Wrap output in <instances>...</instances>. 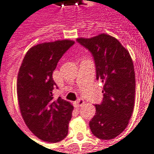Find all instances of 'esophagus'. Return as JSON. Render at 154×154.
Instances as JSON below:
<instances>
[{
    "label": "esophagus",
    "instance_id": "obj_1",
    "mask_svg": "<svg viewBox=\"0 0 154 154\" xmlns=\"http://www.w3.org/2000/svg\"><path fill=\"white\" fill-rule=\"evenodd\" d=\"M84 104H85V101H84V99H82V98H79V99H78L76 102L74 103V105H75V107H79V106H83Z\"/></svg>",
    "mask_w": 154,
    "mask_h": 154
}]
</instances>
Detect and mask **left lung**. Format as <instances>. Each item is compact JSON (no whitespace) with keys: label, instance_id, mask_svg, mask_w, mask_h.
Masks as SVG:
<instances>
[{"label":"left lung","instance_id":"8db88e82","mask_svg":"<svg viewBox=\"0 0 154 154\" xmlns=\"http://www.w3.org/2000/svg\"><path fill=\"white\" fill-rule=\"evenodd\" d=\"M77 42L94 57L96 78L104 84L103 101L95 105L96 113L89 122L92 133L101 140H112L129 124L134 106L135 75L128 50L117 39L106 33Z\"/></svg>","mask_w":154,"mask_h":154}]
</instances>
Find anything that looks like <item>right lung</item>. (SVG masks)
Segmentation results:
<instances>
[{"label": "right lung", "instance_id": "obj_1", "mask_svg": "<svg viewBox=\"0 0 154 154\" xmlns=\"http://www.w3.org/2000/svg\"><path fill=\"white\" fill-rule=\"evenodd\" d=\"M75 42L57 40L35 45L23 57L17 77L21 116L32 134L48 143H57L68 134L74 106L59 97L54 99L52 73L63 54Z\"/></svg>", "mask_w": 154, "mask_h": 154}]
</instances>
